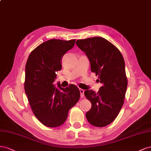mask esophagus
Listing matches in <instances>:
<instances>
[{
	"label": "esophagus",
	"mask_w": 151,
	"mask_h": 151,
	"mask_svg": "<svg viewBox=\"0 0 151 151\" xmlns=\"http://www.w3.org/2000/svg\"><path fill=\"white\" fill-rule=\"evenodd\" d=\"M80 96L81 98H83L84 97V90L80 88Z\"/></svg>",
	"instance_id": "obj_1"
}]
</instances>
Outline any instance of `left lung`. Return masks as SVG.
I'll list each match as a JSON object with an SVG mask.
<instances>
[{
	"mask_svg": "<svg viewBox=\"0 0 151 151\" xmlns=\"http://www.w3.org/2000/svg\"><path fill=\"white\" fill-rule=\"evenodd\" d=\"M76 44L85 53L92 72L102 84L97 93L92 90L84 92L92 104L86 118L92 125L106 127L117 117L124 103L127 88L124 59L119 50L104 38L78 40Z\"/></svg>",
	"mask_w": 151,
	"mask_h": 151,
	"instance_id": "left-lung-1",
	"label": "left lung"
}]
</instances>
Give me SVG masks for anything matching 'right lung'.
Segmentation results:
<instances>
[{
    "instance_id": "obj_1",
    "label": "right lung",
    "mask_w": 151,
    "mask_h": 151,
    "mask_svg": "<svg viewBox=\"0 0 151 151\" xmlns=\"http://www.w3.org/2000/svg\"><path fill=\"white\" fill-rule=\"evenodd\" d=\"M75 40L51 39L29 54L25 66L24 90L36 118L45 126L58 127L66 121L68 111L80 99L75 85L63 88L54 81L61 70L62 58L75 45Z\"/></svg>"
}]
</instances>
